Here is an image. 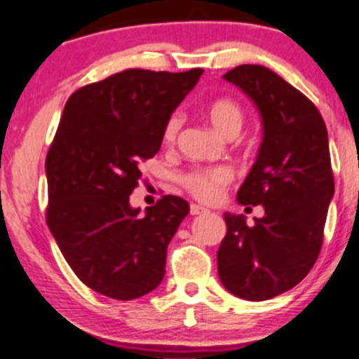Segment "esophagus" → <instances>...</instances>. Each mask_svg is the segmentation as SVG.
I'll return each instance as SVG.
<instances>
[{"mask_svg":"<svg viewBox=\"0 0 359 359\" xmlns=\"http://www.w3.org/2000/svg\"><path fill=\"white\" fill-rule=\"evenodd\" d=\"M189 212H191V215H203V213H206L208 210H206L205 206H201V205H191Z\"/></svg>","mask_w":359,"mask_h":359,"instance_id":"esophagus-1","label":"esophagus"}]
</instances>
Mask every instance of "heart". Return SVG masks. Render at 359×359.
Wrapping results in <instances>:
<instances>
[{
	"label": "heart",
	"instance_id": "obj_1",
	"mask_svg": "<svg viewBox=\"0 0 359 359\" xmlns=\"http://www.w3.org/2000/svg\"><path fill=\"white\" fill-rule=\"evenodd\" d=\"M206 118L210 125L227 139H234L243 128L245 114L238 102L231 99H219L206 107ZM184 118L182 114L175 112L166 119L163 139L166 144L175 142L182 130ZM233 180V172L229 168H210V170H194L182 177V184L194 198L203 201H215L222 194L224 187Z\"/></svg>",
	"mask_w": 359,
	"mask_h": 359
}]
</instances>
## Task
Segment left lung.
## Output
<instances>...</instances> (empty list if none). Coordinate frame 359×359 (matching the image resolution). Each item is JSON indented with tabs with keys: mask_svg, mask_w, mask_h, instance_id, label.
Masks as SVG:
<instances>
[{
	"mask_svg": "<svg viewBox=\"0 0 359 359\" xmlns=\"http://www.w3.org/2000/svg\"><path fill=\"white\" fill-rule=\"evenodd\" d=\"M224 79L243 90L262 118V144L238 201L266 213L253 226L224 213L217 266L227 292L259 302L300 283L320 255L335 187L328 132L316 106L271 69L243 64Z\"/></svg>",
	"mask_w": 359,
	"mask_h": 359,
	"instance_id": "8db88e82",
	"label": "left lung"
}]
</instances>
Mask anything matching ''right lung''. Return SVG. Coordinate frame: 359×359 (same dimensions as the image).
Masks as SVG:
<instances>
[{
  "instance_id": "add662e5",
  "label": "right lung",
  "mask_w": 359,
  "mask_h": 359,
  "mask_svg": "<svg viewBox=\"0 0 359 359\" xmlns=\"http://www.w3.org/2000/svg\"><path fill=\"white\" fill-rule=\"evenodd\" d=\"M203 69H126L76 90L46 154V224L64 259L88 288L116 300L153 292L165 276L166 248L189 203L163 196L130 206L140 165L161 147L166 119Z\"/></svg>"
}]
</instances>
